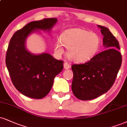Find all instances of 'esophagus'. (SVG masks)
Segmentation results:
<instances>
[{"label": "esophagus", "instance_id": "1", "mask_svg": "<svg viewBox=\"0 0 127 127\" xmlns=\"http://www.w3.org/2000/svg\"><path fill=\"white\" fill-rule=\"evenodd\" d=\"M63 65H64V69H65V70L68 69V68H69L70 67V65H69V64H68V63H67V62L64 63Z\"/></svg>", "mask_w": 127, "mask_h": 127}]
</instances>
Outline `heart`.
I'll use <instances>...</instances> for the list:
<instances>
[{
  "label": "heart",
  "mask_w": 127,
  "mask_h": 127,
  "mask_svg": "<svg viewBox=\"0 0 127 127\" xmlns=\"http://www.w3.org/2000/svg\"><path fill=\"white\" fill-rule=\"evenodd\" d=\"M63 45L67 49V55L69 60L77 63L91 60L97 54L100 46V37L96 33L80 28H71L62 34L60 41L55 44V52L63 53Z\"/></svg>",
  "instance_id": "heart-1"
}]
</instances>
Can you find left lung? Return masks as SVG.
<instances>
[{
	"label": "left lung",
	"mask_w": 127,
	"mask_h": 127,
	"mask_svg": "<svg viewBox=\"0 0 127 127\" xmlns=\"http://www.w3.org/2000/svg\"><path fill=\"white\" fill-rule=\"evenodd\" d=\"M103 35L106 50L83 64H73L71 89L80 100L94 99L110 89L115 82L122 63L120 45L109 29L97 25Z\"/></svg>",
	"instance_id": "left-lung-1"
}]
</instances>
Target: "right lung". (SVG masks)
Segmentation results:
<instances>
[{
    "label": "right lung",
    "mask_w": 127,
    "mask_h": 127,
    "mask_svg": "<svg viewBox=\"0 0 127 127\" xmlns=\"http://www.w3.org/2000/svg\"><path fill=\"white\" fill-rule=\"evenodd\" d=\"M57 22L56 18L44 19L28 23L17 31L10 39L6 64L16 89L33 99L45 97L51 91L54 79L63 69V62L48 53L35 54L26 47L27 38L39 31L50 32Z\"/></svg>",
    "instance_id": "1"
}]
</instances>
